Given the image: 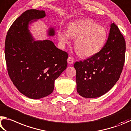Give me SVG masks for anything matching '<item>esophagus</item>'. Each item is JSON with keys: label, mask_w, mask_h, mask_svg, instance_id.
Wrapping results in <instances>:
<instances>
[{"label": "esophagus", "mask_w": 131, "mask_h": 131, "mask_svg": "<svg viewBox=\"0 0 131 131\" xmlns=\"http://www.w3.org/2000/svg\"><path fill=\"white\" fill-rule=\"evenodd\" d=\"M67 62L69 64H72L74 63V59L72 57H68L67 59Z\"/></svg>", "instance_id": "esophagus-1"}]
</instances>
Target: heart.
Listing matches in <instances>:
<instances>
[{"label":"heart","instance_id":"heart-1","mask_svg":"<svg viewBox=\"0 0 131 131\" xmlns=\"http://www.w3.org/2000/svg\"><path fill=\"white\" fill-rule=\"evenodd\" d=\"M57 37L61 44L70 43L71 38H75L74 48L80 56L91 57L104 47L107 39V32L105 27L93 20L84 19L75 20L68 25L67 31L60 28Z\"/></svg>","mask_w":131,"mask_h":131}]
</instances>
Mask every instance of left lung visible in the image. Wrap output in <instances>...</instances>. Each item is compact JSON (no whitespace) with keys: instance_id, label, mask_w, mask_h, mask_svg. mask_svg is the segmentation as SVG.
<instances>
[{"instance_id":"left-lung-1","label":"left lung","mask_w":131,"mask_h":131,"mask_svg":"<svg viewBox=\"0 0 131 131\" xmlns=\"http://www.w3.org/2000/svg\"><path fill=\"white\" fill-rule=\"evenodd\" d=\"M125 48V39L113 23L102 49L83 61L75 63L78 93L84 98H96L111 90L122 72Z\"/></svg>"}]
</instances>
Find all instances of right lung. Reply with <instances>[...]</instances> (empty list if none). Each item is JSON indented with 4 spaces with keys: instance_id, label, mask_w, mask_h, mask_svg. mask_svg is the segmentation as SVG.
I'll list each match as a JSON object with an SVG mask.
<instances>
[{
    "instance_id": "add662e5",
    "label": "right lung",
    "mask_w": 131,
    "mask_h": 131,
    "mask_svg": "<svg viewBox=\"0 0 131 131\" xmlns=\"http://www.w3.org/2000/svg\"><path fill=\"white\" fill-rule=\"evenodd\" d=\"M45 17L44 11L27 10L8 29L4 54L9 77L20 93L31 99L51 94L54 81L67 67L68 54L50 40L32 41L28 25ZM49 36L54 34L50 29Z\"/></svg>"
}]
</instances>
